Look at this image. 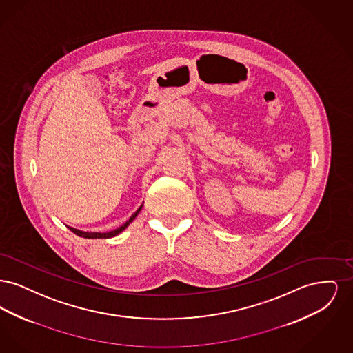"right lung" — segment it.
Listing matches in <instances>:
<instances>
[{"label": "right lung", "mask_w": 353, "mask_h": 353, "mask_svg": "<svg viewBox=\"0 0 353 353\" xmlns=\"http://www.w3.org/2000/svg\"><path fill=\"white\" fill-rule=\"evenodd\" d=\"M141 208H143V205L134 212V214L130 217V219H128L124 225H121L118 229H115V230H112V232H108V233H87V232H82V230H78V229H74V228H70V226H68V229H70L74 234L83 236V238H111V236H115V235H118L119 233H121V232L136 219V216L139 214V212L141 210Z\"/></svg>", "instance_id": "obj_1"}]
</instances>
